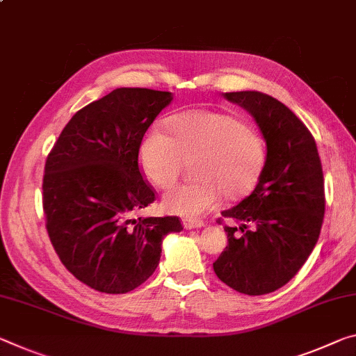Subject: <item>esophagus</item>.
Masks as SVG:
<instances>
[{
    "instance_id": "esophagus-1",
    "label": "esophagus",
    "mask_w": 356,
    "mask_h": 356,
    "mask_svg": "<svg viewBox=\"0 0 356 356\" xmlns=\"http://www.w3.org/2000/svg\"><path fill=\"white\" fill-rule=\"evenodd\" d=\"M182 223H184L185 229H196V228L204 227V222H202V220H198V218H184Z\"/></svg>"
}]
</instances>
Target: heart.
<instances>
[{
  "label": "heart",
  "mask_w": 356,
  "mask_h": 356,
  "mask_svg": "<svg viewBox=\"0 0 356 356\" xmlns=\"http://www.w3.org/2000/svg\"><path fill=\"white\" fill-rule=\"evenodd\" d=\"M195 158L193 174L198 180L168 191L163 207L169 213L195 218L217 207L225 193L231 200L249 193L263 172L266 147L241 118L193 111L172 117L169 131L150 128L139 149L140 168L160 188L171 187L185 161Z\"/></svg>",
  "instance_id": "b5f03b06"
}]
</instances>
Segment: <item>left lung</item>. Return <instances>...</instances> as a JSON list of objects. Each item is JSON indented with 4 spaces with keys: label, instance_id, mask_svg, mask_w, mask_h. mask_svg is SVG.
Wrapping results in <instances>:
<instances>
[{
    "label": "left lung",
    "instance_id": "1",
    "mask_svg": "<svg viewBox=\"0 0 356 356\" xmlns=\"http://www.w3.org/2000/svg\"><path fill=\"white\" fill-rule=\"evenodd\" d=\"M225 98L255 118L266 161L255 190L222 212L239 227H225L228 245L213 270L236 291L268 295L295 277L317 244L325 216L321 161L312 134L280 101L255 90Z\"/></svg>",
    "mask_w": 356,
    "mask_h": 356
}]
</instances>
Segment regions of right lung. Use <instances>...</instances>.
<instances>
[{"label": "right lung", "mask_w": 356, "mask_h": 356, "mask_svg": "<svg viewBox=\"0 0 356 356\" xmlns=\"http://www.w3.org/2000/svg\"><path fill=\"white\" fill-rule=\"evenodd\" d=\"M172 93L115 88L74 115L46 161L47 233L65 268L90 289L120 295L144 284L160 263L177 217L133 218L155 201L138 166L139 147Z\"/></svg>", "instance_id": "right-lung-1"}]
</instances>
